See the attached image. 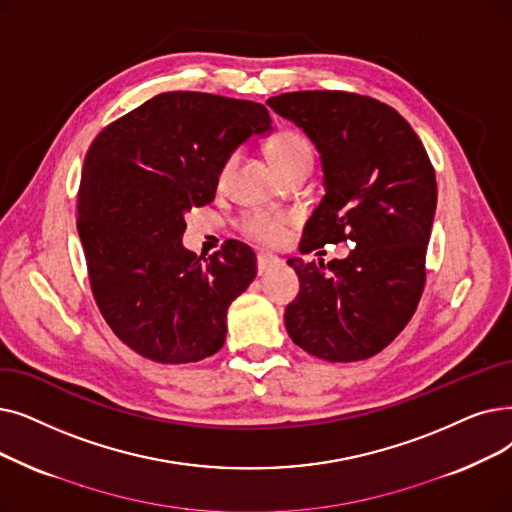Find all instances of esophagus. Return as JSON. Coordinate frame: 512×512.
<instances>
[{"label":"esophagus","mask_w":512,"mask_h":512,"mask_svg":"<svg viewBox=\"0 0 512 512\" xmlns=\"http://www.w3.org/2000/svg\"><path fill=\"white\" fill-rule=\"evenodd\" d=\"M282 261L276 257V255H265V253H261V255H257V274L259 276H263V274H268V272H272L274 268H278Z\"/></svg>","instance_id":"esophagus-1"}]
</instances>
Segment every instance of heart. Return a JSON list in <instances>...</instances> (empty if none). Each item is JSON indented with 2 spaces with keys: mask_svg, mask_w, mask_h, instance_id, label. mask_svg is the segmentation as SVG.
<instances>
[{
  "mask_svg": "<svg viewBox=\"0 0 512 512\" xmlns=\"http://www.w3.org/2000/svg\"><path fill=\"white\" fill-rule=\"evenodd\" d=\"M268 154L282 177L297 169H311V163H314V148H311V142L303 136V133L293 129L278 131L268 144ZM238 159H240V152L234 150L228 154L226 161L221 163L219 167L221 184L228 180ZM291 224H293L291 213L259 209V211L244 213L238 221V228L244 236H249L251 240L263 244V247H276V244L284 242L288 226Z\"/></svg>",
  "mask_w": 512,
  "mask_h": 512,
  "instance_id": "heart-1",
  "label": "heart"
}]
</instances>
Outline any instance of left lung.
I'll list each match as a JSON object with an SVG mask.
<instances>
[{
    "instance_id": "obj_1",
    "label": "left lung",
    "mask_w": 512,
    "mask_h": 512,
    "mask_svg": "<svg viewBox=\"0 0 512 512\" xmlns=\"http://www.w3.org/2000/svg\"><path fill=\"white\" fill-rule=\"evenodd\" d=\"M268 106L303 129L322 159L326 194L303 228L301 253L355 244L328 263L288 259L299 276L284 311L288 337L320 360H368L406 328L425 288L433 165L410 123L374 98L291 92Z\"/></svg>"
}]
</instances>
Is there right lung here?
I'll use <instances>...</instances> for the list:
<instances>
[{
  "mask_svg": "<svg viewBox=\"0 0 512 512\" xmlns=\"http://www.w3.org/2000/svg\"><path fill=\"white\" fill-rule=\"evenodd\" d=\"M270 131L263 104L167 92L104 127L87 150L77 230L92 293L144 358L188 364L224 345L228 307L255 280L257 259L238 240L196 257L182 244L184 215L213 201L230 152Z\"/></svg>",
  "mask_w": 512,
  "mask_h": 512,
  "instance_id": "obj_1",
  "label": "right lung"
}]
</instances>
